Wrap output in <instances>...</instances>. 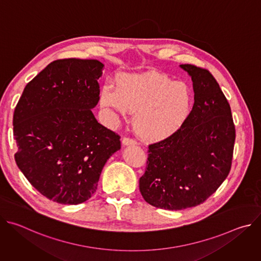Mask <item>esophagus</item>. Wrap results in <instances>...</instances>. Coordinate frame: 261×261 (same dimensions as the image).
<instances>
[{
    "label": "esophagus",
    "mask_w": 261,
    "mask_h": 261,
    "mask_svg": "<svg viewBox=\"0 0 261 261\" xmlns=\"http://www.w3.org/2000/svg\"><path fill=\"white\" fill-rule=\"evenodd\" d=\"M122 142H123L124 145H134V144H136V141L134 139L130 138V137H124Z\"/></svg>",
    "instance_id": "obj_1"
}]
</instances>
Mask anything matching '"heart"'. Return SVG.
Returning a JSON list of instances; mask_svg holds the SVG:
<instances>
[{
  "label": "heart",
  "instance_id": "1",
  "mask_svg": "<svg viewBox=\"0 0 261 261\" xmlns=\"http://www.w3.org/2000/svg\"><path fill=\"white\" fill-rule=\"evenodd\" d=\"M100 104L111 113H134L133 126L145 139H162L177 131L192 108V92L180 82L160 73L122 74L117 89L105 86Z\"/></svg>",
  "mask_w": 261,
  "mask_h": 261
}]
</instances>
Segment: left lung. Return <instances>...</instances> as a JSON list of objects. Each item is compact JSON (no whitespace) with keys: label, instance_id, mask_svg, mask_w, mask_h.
Segmentation results:
<instances>
[{"label":"left lung","instance_id":"left-lung-1","mask_svg":"<svg viewBox=\"0 0 261 261\" xmlns=\"http://www.w3.org/2000/svg\"><path fill=\"white\" fill-rule=\"evenodd\" d=\"M180 67L193 82L194 104L182 126L148 144L139 178L143 199L164 210H184L204 202L227 177L236 128L230 105L212 73L191 64Z\"/></svg>","mask_w":261,"mask_h":261}]
</instances>
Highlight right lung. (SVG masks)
<instances>
[{
	"label": "right lung",
	"mask_w": 261,
	"mask_h": 261,
	"mask_svg": "<svg viewBox=\"0 0 261 261\" xmlns=\"http://www.w3.org/2000/svg\"><path fill=\"white\" fill-rule=\"evenodd\" d=\"M97 60L48 64L24 88L13 115L15 162L33 187L62 204L82 203L96 192L121 136L97 122Z\"/></svg>",
	"instance_id": "add662e5"
}]
</instances>
